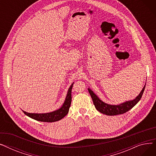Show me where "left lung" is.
<instances>
[{"instance_id": "obj_1", "label": "left lung", "mask_w": 156, "mask_h": 156, "mask_svg": "<svg viewBox=\"0 0 156 156\" xmlns=\"http://www.w3.org/2000/svg\"><path fill=\"white\" fill-rule=\"evenodd\" d=\"M145 88V85H144L143 89L139 95L135 98V99L132 101H126L125 102L121 103L119 105H111L106 104L102 101L99 97H98L92 90L91 89L89 88H88V90L89 94H90V96L92 99L94 104L97 111H99L100 112L105 114V115L108 116H115L118 115V114H124L133 108L134 106L138 102V101L140 100L141 97L143 95L144 92V90Z\"/></svg>"}]
</instances>
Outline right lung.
Wrapping results in <instances>:
<instances>
[{"label":"right lung","mask_w":156,"mask_h":156,"mask_svg":"<svg viewBox=\"0 0 156 156\" xmlns=\"http://www.w3.org/2000/svg\"><path fill=\"white\" fill-rule=\"evenodd\" d=\"M73 83L69 88L64 102L59 109L51 112L42 114L28 113L24 111H23V112L28 117L42 122H55L61 120L64 116H66L69 112V109L71 104V90Z\"/></svg>","instance_id":"right-lung-1"}]
</instances>
